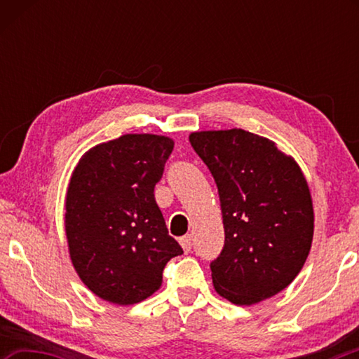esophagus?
<instances>
[{
	"label": "esophagus",
	"mask_w": 359,
	"mask_h": 359,
	"mask_svg": "<svg viewBox=\"0 0 359 359\" xmlns=\"http://www.w3.org/2000/svg\"><path fill=\"white\" fill-rule=\"evenodd\" d=\"M193 239H191V236L190 234H187V236H184V238H180L179 239V242H180V245H182V248H184V252L185 253H188L191 250V245H193V242H191Z\"/></svg>",
	"instance_id": "obj_1"
}]
</instances>
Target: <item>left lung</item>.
<instances>
[{
	"label": "left lung",
	"instance_id": "1",
	"mask_svg": "<svg viewBox=\"0 0 359 359\" xmlns=\"http://www.w3.org/2000/svg\"><path fill=\"white\" fill-rule=\"evenodd\" d=\"M220 196L224 245L210 263L215 291L236 306L280 293L299 274L313 238L307 180L276 142L241 128L191 133Z\"/></svg>",
	"mask_w": 359,
	"mask_h": 359
}]
</instances>
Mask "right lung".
<instances>
[{
    "instance_id": "add662e5",
    "label": "right lung",
    "mask_w": 359,
    "mask_h": 359,
    "mask_svg": "<svg viewBox=\"0 0 359 359\" xmlns=\"http://www.w3.org/2000/svg\"><path fill=\"white\" fill-rule=\"evenodd\" d=\"M174 141L125 135L90 149L66 193L65 229L72 266L90 291L118 306L147 299L163 269L184 253L155 201Z\"/></svg>"
}]
</instances>
